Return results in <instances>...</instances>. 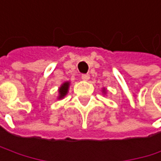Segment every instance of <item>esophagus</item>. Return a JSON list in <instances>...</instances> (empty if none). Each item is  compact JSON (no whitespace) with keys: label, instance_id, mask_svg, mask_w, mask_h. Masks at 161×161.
<instances>
[{"label":"esophagus","instance_id":"esophagus-1","mask_svg":"<svg viewBox=\"0 0 161 161\" xmlns=\"http://www.w3.org/2000/svg\"><path fill=\"white\" fill-rule=\"evenodd\" d=\"M81 78H82V80H84V81H88V80L90 79V75L89 74H82Z\"/></svg>","mask_w":161,"mask_h":161}]
</instances>
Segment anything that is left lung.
<instances>
[{
  "label": "left lung",
  "instance_id": "obj_1",
  "mask_svg": "<svg viewBox=\"0 0 161 161\" xmlns=\"http://www.w3.org/2000/svg\"><path fill=\"white\" fill-rule=\"evenodd\" d=\"M102 92H103V94H106L107 93V90L105 88H102Z\"/></svg>",
  "mask_w": 161,
  "mask_h": 161
}]
</instances>
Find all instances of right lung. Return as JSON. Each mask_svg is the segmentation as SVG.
Wrapping results in <instances>:
<instances>
[{"mask_svg": "<svg viewBox=\"0 0 161 161\" xmlns=\"http://www.w3.org/2000/svg\"><path fill=\"white\" fill-rule=\"evenodd\" d=\"M69 86H70V82L69 81H66V82H64L59 87V89H58V96H57V99H58V100L63 99L68 94Z\"/></svg>", "mask_w": 161, "mask_h": 161, "instance_id": "right-lung-1", "label": "right lung"}]
</instances>
